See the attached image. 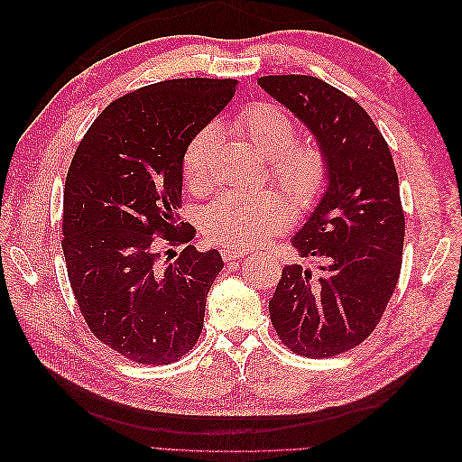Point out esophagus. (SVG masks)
<instances>
[{
  "label": "esophagus",
  "instance_id": "34e87169",
  "mask_svg": "<svg viewBox=\"0 0 462 462\" xmlns=\"http://www.w3.org/2000/svg\"><path fill=\"white\" fill-rule=\"evenodd\" d=\"M245 250H241V248H231V246H223L221 248V256H223V260L226 262H231V260H241V258H245Z\"/></svg>",
  "mask_w": 462,
  "mask_h": 462
}]
</instances>
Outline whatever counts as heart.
<instances>
[{"label": "heart", "instance_id": "obj_1", "mask_svg": "<svg viewBox=\"0 0 462 462\" xmlns=\"http://www.w3.org/2000/svg\"><path fill=\"white\" fill-rule=\"evenodd\" d=\"M233 131L268 160V177L286 197L275 190H226L206 206L202 231L209 241L231 248L260 245L265 236L282 231L291 219V205L310 212L329 187L326 152L312 143H295L297 123L282 107L254 102L236 111ZM217 129L206 125L183 150V177L192 189H202L209 179V158L216 148ZM290 200L287 201L286 199Z\"/></svg>", "mask_w": 462, "mask_h": 462}]
</instances>
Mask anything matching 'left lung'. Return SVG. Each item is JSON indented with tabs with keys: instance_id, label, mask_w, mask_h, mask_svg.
<instances>
[{
	"instance_id": "left-lung-1",
	"label": "left lung",
	"mask_w": 462,
	"mask_h": 462,
	"mask_svg": "<svg viewBox=\"0 0 462 462\" xmlns=\"http://www.w3.org/2000/svg\"><path fill=\"white\" fill-rule=\"evenodd\" d=\"M258 85L309 127L329 162L326 197L292 236L302 258L324 262L321 273L285 265L272 324L300 356L341 355L380 324L399 282L404 214L395 163L365 107L328 82L270 75Z\"/></svg>"
}]
</instances>
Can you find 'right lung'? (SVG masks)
Returning <instances> with one entry per match:
<instances>
[{
    "instance_id": "1",
    "label": "right lung",
    "mask_w": 462,
    "mask_h": 462,
    "mask_svg": "<svg viewBox=\"0 0 462 462\" xmlns=\"http://www.w3.org/2000/svg\"><path fill=\"white\" fill-rule=\"evenodd\" d=\"M235 88L233 79L197 77L121 96L90 125L67 171L61 246L80 314L138 365H170L200 337L223 260L199 253L197 231L177 221L183 150ZM158 236L184 253L162 263Z\"/></svg>"
}]
</instances>
